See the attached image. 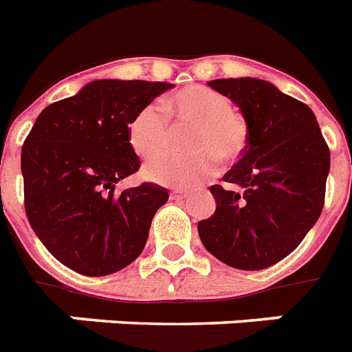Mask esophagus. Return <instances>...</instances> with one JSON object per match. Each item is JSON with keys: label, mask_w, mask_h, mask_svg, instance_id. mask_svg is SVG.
<instances>
[{"label": "esophagus", "mask_w": 352, "mask_h": 352, "mask_svg": "<svg viewBox=\"0 0 352 352\" xmlns=\"http://www.w3.org/2000/svg\"><path fill=\"white\" fill-rule=\"evenodd\" d=\"M190 197V192H182V190H173L171 192V199H186Z\"/></svg>", "instance_id": "obj_1"}]
</instances>
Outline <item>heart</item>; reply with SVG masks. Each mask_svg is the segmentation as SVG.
<instances>
[{"label":"heart","mask_w":352,"mask_h":352,"mask_svg":"<svg viewBox=\"0 0 352 352\" xmlns=\"http://www.w3.org/2000/svg\"><path fill=\"white\" fill-rule=\"evenodd\" d=\"M160 107L162 111L155 106H144L129 120L127 142L133 151L142 159H149L162 151L169 140L170 121L174 125L192 124L185 141L192 153L156 154L157 157L142 168L144 179L149 182L171 188L197 186L214 173V155L225 162L237 157L245 148V120L232 111L230 100L217 91L203 85H188L166 96Z\"/></svg>","instance_id":"1"}]
</instances>
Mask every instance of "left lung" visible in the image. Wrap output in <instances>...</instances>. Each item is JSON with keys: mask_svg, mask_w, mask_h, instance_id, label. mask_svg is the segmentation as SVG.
Listing matches in <instances>:
<instances>
[{"mask_svg": "<svg viewBox=\"0 0 352 352\" xmlns=\"http://www.w3.org/2000/svg\"><path fill=\"white\" fill-rule=\"evenodd\" d=\"M246 122L243 159L210 186L215 214L199 221L206 250L228 267L263 270L287 257L316 225L325 201L331 153L316 115L259 78L208 82Z\"/></svg>", "mask_w": 352, "mask_h": 352, "instance_id": "left-lung-1", "label": "left lung"}]
</instances>
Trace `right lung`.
<instances>
[{"label": "right lung", "mask_w": 352, "mask_h": 352, "mask_svg": "<svg viewBox=\"0 0 352 352\" xmlns=\"http://www.w3.org/2000/svg\"><path fill=\"white\" fill-rule=\"evenodd\" d=\"M171 87L95 80L47 106L25 138V212L47 250L74 272L96 278L118 272L144 250L168 190L144 182L115 193V184L140 168L127 124Z\"/></svg>", "instance_id": "add662e5"}]
</instances>
